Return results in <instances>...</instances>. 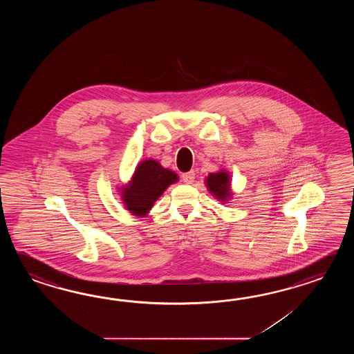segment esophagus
<instances>
[{
    "label": "esophagus",
    "instance_id": "1",
    "mask_svg": "<svg viewBox=\"0 0 354 354\" xmlns=\"http://www.w3.org/2000/svg\"><path fill=\"white\" fill-rule=\"evenodd\" d=\"M180 178H182L185 183H192L195 180V172L191 171V172H187V174H183L180 176Z\"/></svg>",
    "mask_w": 354,
    "mask_h": 354
}]
</instances>
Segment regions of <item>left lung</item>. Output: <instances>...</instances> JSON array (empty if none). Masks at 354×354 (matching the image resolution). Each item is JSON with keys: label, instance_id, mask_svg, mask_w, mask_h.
Masks as SVG:
<instances>
[{"label": "left lung", "instance_id": "obj_1", "mask_svg": "<svg viewBox=\"0 0 354 354\" xmlns=\"http://www.w3.org/2000/svg\"><path fill=\"white\" fill-rule=\"evenodd\" d=\"M206 186L218 198L225 200L226 196H229V176L225 172L209 174Z\"/></svg>", "mask_w": 354, "mask_h": 354}]
</instances>
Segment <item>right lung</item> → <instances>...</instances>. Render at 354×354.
<instances>
[{
	"label": "right lung",
	"mask_w": 354,
	"mask_h": 354,
	"mask_svg": "<svg viewBox=\"0 0 354 354\" xmlns=\"http://www.w3.org/2000/svg\"><path fill=\"white\" fill-rule=\"evenodd\" d=\"M177 180V174L165 169L158 162L145 160L136 168L130 186L124 189V203L134 215H145L165 189Z\"/></svg>",
	"instance_id": "add662e5"
}]
</instances>
